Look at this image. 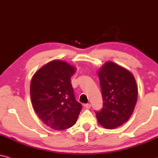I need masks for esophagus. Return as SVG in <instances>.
Instances as JSON below:
<instances>
[{
    "instance_id": "1",
    "label": "esophagus",
    "mask_w": 158,
    "mask_h": 158,
    "mask_svg": "<svg viewBox=\"0 0 158 158\" xmlns=\"http://www.w3.org/2000/svg\"><path fill=\"white\" fill-rule=\"evenodd\" d=\"M84 106L87 108V109H89L91 107V104L90 103H87V104H84Z\"/></svg>"
}]
</instances>
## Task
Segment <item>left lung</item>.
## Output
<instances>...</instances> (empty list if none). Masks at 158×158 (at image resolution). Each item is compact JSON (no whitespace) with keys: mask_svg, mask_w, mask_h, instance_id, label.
Returning <instances> with one entry per match:
<instances>
[{"mask_svg":"<svg viewBox=\"0 0 158 158\" xmlns=\"http://www.w3.org/2000/svg\"><path fill=\"white\" fill-rule=\"evenodd\" d=\"M103 107L95 111L98 123L105 128H116L128 120L136 103L135 80L127 70L107 62L98 71Z\"/></svg>","mask_w":158,"mask_h":158,"instance_id":"obj_1","label":"left lung"}]
</instances>
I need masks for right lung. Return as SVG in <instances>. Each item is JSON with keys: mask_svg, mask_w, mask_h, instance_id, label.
<instances>
[{"mask_svg": "<svg viewBox=\"0 0 158 158\" xmlns=\"http://www.w3.org/2000/svg\"><path fill=\"white\" fill-rule=\"evenodd\" d=\"M75 68L60 60L52 61L40 69L32 79L31 98L39 118L54 130L72 127L81 110L75 99L71 77Z\"/></svg>", "mask_w": 158, "mask_h": 158, "instance_id": "add662e5", "label": "right lung"}]
</instances>
